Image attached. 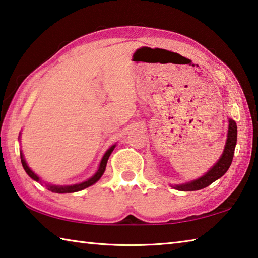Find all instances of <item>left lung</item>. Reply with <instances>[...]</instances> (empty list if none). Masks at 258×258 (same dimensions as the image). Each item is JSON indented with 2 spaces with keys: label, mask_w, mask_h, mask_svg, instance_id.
Instances as JSON below:
<instances>
[{
  "label": "left lung",
  "mask_w": 258,
  "mask_h": 258,
  "mask_svg": "<svg viewBox=\"0 0 258 258\" xmlns=\"http://www.w3.org/2000/svg\"><path fill=\"white\" fill-rule=\"evenodd\" d=\"M237 124L232 119H229V132H228V140H226L225 148L223 151V155L220 158V160L209 169L208 173L205 174L204 176L197 178V180L184 183V184L176 185L175 187L177 190L181 191H196L204 189L208 185H211L213 182H215L217 178L223 176L228 171L231 163H232L235 145H237Z\"/></svg>",
  "instance_id": "obj_1"
}]
</instances>
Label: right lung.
I'll return each instance as SVG.
<instances>
[{
	"label": "right lung",
	"instance_id": "add662e5",
	"mask_svg": "<svg viewBox=\"0 0 258 258\" xmlns=\"http://www.w3.org/2000/svg\"><path fill=\"white\" fill-rule=\"evenodd\" d=\"M113 148H115V146H112L110 149H109L106 154H104L103 158L101 160V163H100V166H99V169L98 172L94 174V175L89 178V180L83 182V183H80V184H74V185H63V186H60V185H46L47 189H49L50 191L52 192H55V194H71V192H77V191H81L83 189H85V187H89L90 185L94 184L95 182L99 181V178L102 176V174L104 173V169H106V166H107V161L109 159V156L111 155V152L113 150ZM20 158H21V164H23V167L26 171V173L28 174V175L33 178V180L35 181H40V177H38L36 174H35L32 169H30L27 164H26V161L24 159V156L23 154H20Z\"/></svg>",
	"mask_w": 258,
	"mask_h": 258
}]
</instances>
